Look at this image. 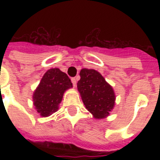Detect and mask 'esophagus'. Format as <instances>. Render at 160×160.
<instances>
[{"label":"esophagus","mask_w":160,"mask_h":160,"mask_svg":"<svg viewBox=\"0 0 160 160\" xmlns=\"http://www.w3.org/2000/svg\"><path fill=\"white\" fill-rule=\"evenodd\" d=\"M71 82H72L73 85L75 87L76 86V79L75 78H71Z\"/></svg>","instance_id":"34e87169"}]
</instances>
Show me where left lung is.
Returning a JSON list of instances; mask_svg holds the SVG:
<instances>
[{"instance_id":"1","label":"left lung","mask_w":160,"mask_h":160,"mask_svg":"<svg viewBox=\"0 0 160 160\" xmlns=\"http://www.w3.org/2000/svg\"><path fill=\"white\" fill-rule=\"evenodd\" d=\"M77 83L85 108L96 119L108 116L115 100L114 90L102 75L95 70L82 69Z\"/></svg>"}]
</instances>
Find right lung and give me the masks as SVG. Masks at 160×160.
I'll return each mask as SVG.
<instances>
[{
	"mask_svg": "<svg viewBox=\"0 0 160 160\" xmlns=\"http://www.w3.org/2000/svg\"><path fill=\"white\" fill-rule=\"evenodd\" d=\"M70 87H72L70 79L58 68L46 71L33 95L37 112L41 116L47 117L57 111L63 94Z\"/></svg>",
	"mask_w": 160,
	"mask_h": 160,
	"instance_id": "1",
	"label": "right lung"
}]
</instances>
